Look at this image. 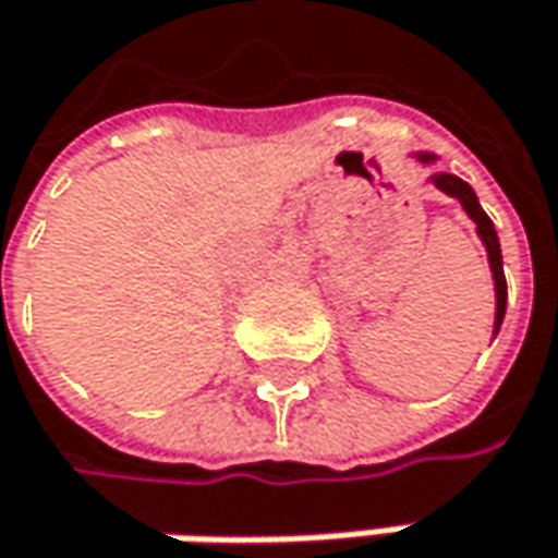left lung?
<instances>
[{
	"instance_id": "1",
	"label": "left lung",
	"mask_w": 558,
	"mask_h": 558,
	"mask_svg": "<svg viewBox=\"0 0 558 558\" xmlns=\"http://www.w3.org/2000/svg\"><path fill=\"white\" fill-rule=\"evenodd\" d=\"M421 160H424V163H430L434 157H430V154H421ZM434 182H437V189H444L447 195L459 198V202H462V208L469 211V218L478 225V238H482L485 246H488V263H492V272H495V299H498V308H495V327H501L505 305H508V282H505V269H501V246H498L495 225H492V218L482 211V205H478V198H475V192H472V185H469V182H462V179L453 173H437L434 175Z\"/></svg>"
}]
</instances>
